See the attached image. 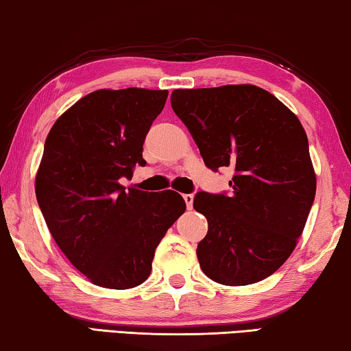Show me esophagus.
I'll return each mask as SVG.
<instances>
[{
	"instance_id": "34e87169",
	"label": "esophagus",
	"mask_w": 351,
	"mask_h": 351,
	"mask_svg": "<svg viewBox=\"0 0 351 351\" xmlns=\"http://www.w3.org/2000/svg\"><path fill=\"white\" fill-rule=\"evenodd\" d=\"M182 198H184L187 209H192V206H193V195H192V193H186V195H182Z\"/></svg>"
}]
</instances>
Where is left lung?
I'll list each match as a JSON object with an SVG mask.
<instances>
[{
	"instance_id": "left-lung-1",
	"label": "left lung",
	"mask_w": 351,
	"mask_h": 351,
	"mask_svg": "<svg viewBox=\"0 0 351 351\" xmlns=\"http://www.w3.org/2000/svg\"><path fill=\"white\" fill-rule=\"evenodd\" d=\"M171 108L208 169L234 170L231 193L198 192L208 219L197 256L204 275L226 286L263 281L297 245L315 197L309 143L297 115L252 84L178 88Z\"/></svg>"
}]
</instances>
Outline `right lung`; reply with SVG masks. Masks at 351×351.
<instances>
[{
  "instance_id": "obj_1",
  "label": "right lung",
  "mask_w": 351,
  "mask_h": 351,
  "mask_svg": "<svg viewBox=\"0 0 351 351\" xmlns=\"http://www.w3.org/2000/svg\"><path fill=\"white\" fill-rule=\"evenodd\" d=\"M169 90L92 92L45 141L36 197L58 247L93 285L131 289L149 276L156 247L186 202L178 192L123 187L145 165L143 142Z\"/></svg>"
}]
</instances>
